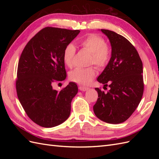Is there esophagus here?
<instances>
[{
	"label": "esophagus",
	"instance_id": "obj_1",
	"mask_svg": "<svg viewBox=\"0 0 159 159\" xmlns=\"http://www.w3.org/2000/svg\"><path fill=\"white\" fill-rule=\"evenodd\" d=\"M88 89H89L88 88L84 87V86H81V85H80V86H79V89H80V91H87Z\"/></svg>",
	"mask_w": 159,
	"mask_h": 159
}]
</instances>
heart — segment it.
<instances>
[{
    "label": "heart",
    "mask_w": 159,
    "mask_h": 159,
    "mask_svg": "<svg viewBox=\"0 0 159 159\" xmlns=\"http://www.w3.org/2000/svg\"><path fill=\"white\" fill-rule=\"evenodd\" d=\"M78 43L84 50L91 53L89 64H94L99 70H102L107 66L111 56V50L103 37L95 34H89L80 39ZM75 52L76 48L72 43L66 46L63 52V60L69 68L74 66ZM95 75L96 70L93 66L76 68L70 72V79L77 84L85 85L90 84Z\"/></svg>",
    "instance_id": "obj_1"
}]
</instances>
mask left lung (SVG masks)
I'll use <instances>...</instances> for the list:
<instances>
[{"instance_id": "1", "label": "left lung", "mask_w": 159, "mask_h": 159, "mask_svg": "<svg viewBox=\"0 0 159 159\" xmlns=\"http://www.w3.org/2000/svg\"><path fill=\"white\" fill-rule=\"evenodd\" d=\"M111 45V57L98 78L110 89L95 88L98 98L93 105L95 115L102 121L118 124L128 119L140 103L144 91L143 63L134 46L116 32L102 29Z\"/></svg>"}]
</instances>
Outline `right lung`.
<instances>
[{"instance_id": "right-lung-1", "label": "right lung", "mask_w": 159, "mask_h": 159, "mask_svg": "<svg viewBox=\"0 0 159 159\" xmlns=\"http://www.w3.org/2000/svg\"><path fill=\"white\" fill-rule=\"evenodd\" d=\"M80 32L44 28L27 43L19 59L16 80L18 98L28 117L41 127L59 125L70 116L71 102L78 93V86L70 82L57 91L52 84L66 79L63 52Z\"/></svg>"}]
</instances>
